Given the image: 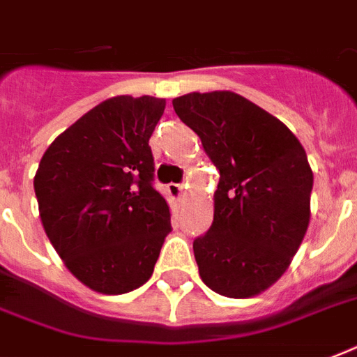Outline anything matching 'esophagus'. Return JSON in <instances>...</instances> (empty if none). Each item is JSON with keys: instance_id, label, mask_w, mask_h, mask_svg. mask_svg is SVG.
Instances as JSON below:
<instances>
[{"instance_id": "1", "label": "esophagus", "mask_w": 357, "mask_h": 357, "mask_svg": "<svg viewBox=\"0 0 357 357\" xmlns=\"http://www.w3.org/2000/svg\"><path fill=\"white\" fill-rule=\"evenodd\" d=\"M168 195L172 196L174 200H181V192H183V185L181 183H168L167 185Z\"/></svg>"}]
</instances>
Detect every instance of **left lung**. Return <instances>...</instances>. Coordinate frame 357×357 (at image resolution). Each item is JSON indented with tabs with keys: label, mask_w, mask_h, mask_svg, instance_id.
Segmentation results:
<instances>
[{
	"label": "left lung",
	"mask_w": 357,
	"mask_h": 357,
	"mask_svg": "<svg viewBox=\"0 0 357 357\" xmlns=\"http://www.w3.org/2000/svg\"><path fill=\"white\" fill-rule=\"evenodd\" d=\"M172 105L220 172L211 228L192 243L202 282L229 298L259 294L285 272L310 224L305 150L235 92H192Z\"/></svg>",
	"instance_id": "8db88e82"
}]
</instances>
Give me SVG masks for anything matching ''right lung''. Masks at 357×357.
<instances>
[{
  "label": "right lung",
  "instance_id": "add662e5",
  "mask_svg": "<svg viewBox=\"0 0 357 357\" xmlns=\"http://www.w3.org/2000/svg\"><path fill=\"white\" fill-rule=\"evenodd\" d=\"M161 98L105 100L53 140L35 174L42 226L64 265L103 294L150 280L172 226L153 187Z\"/></svg>",
  "mask_w": 357,
  "mask_h": 357
}]
</instances>
